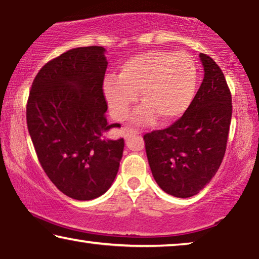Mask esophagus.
<instances>
[{"mask_svg": "<svg viewBox=\"0 0 259 259\" xmlns=\"http://www.w3.org/2000/svg\"><path fill=\"white\" fill-rule=\"evenodd\" d=\"M122 134H123V137L126 138H131V137H133V136H139V132H138L137 130H133V128H123V131H122Z\"/></svg>", "mask_w": 259, "mask_h": 259, "instance_id": "34e87169", "label": "esophagus"}]
</instances>
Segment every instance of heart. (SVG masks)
<instances>
[{
	"instance_id": "1",
	"label": "heart",
	"mask_w": 259,
	"mask_h": 259,
	"mask_svg": "<svg viewBox=\"0 0 259 259\" xmlns=\"http://www.w3.org/2000/svg\"><path fill=\"white\" fill-rule=\"evenodd\" d=\"M198 84L196 62L186 53L150 51L125 61L119 77L108 75L104 94L113 118L122 121L140 92L143 106L134 115L138 123L155 118L164 125L175 122L192 104Z\"/></svg>"
}]
</instances>
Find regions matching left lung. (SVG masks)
I'll list each match as a JSON object with an SVG mask.
<instances>
[{
  "mask_svg": "<svg viewBox=\"0 0 259 259\" xmlns=\"http://www.w3.org/2000/svg\"><path fill=\"white\" fill-rule=\"evenodd\" d=\"M204 79L182 118L144 136L154 180L178 198L199 193L221 166L232 116L231 92L219 66L200 53Z\"/></svg>",
  "mask_w": 259,
  "mask_h": 259,
  "instance_id": "1",
  "label": "left lung"
}]
</instances>
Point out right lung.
Segmentation results:
<instances>
[{"label":"right lung","instance_id":"add662e5","mask_svg":"<svg viewBox=\"0 0 259 259\" xmlns=\"http://www.w3.org/2000/svg\"><path fill=\"white\" fill-rule=\"evenodd\" d=\"M105 48L79 47L51 60L35 76L27 126L40 164L52 183L73 199L104 194L118 173L123 139H106L119 123L106 119Z\"/></svg>","mask_w":259,"mask_h":259}]
</instances>
